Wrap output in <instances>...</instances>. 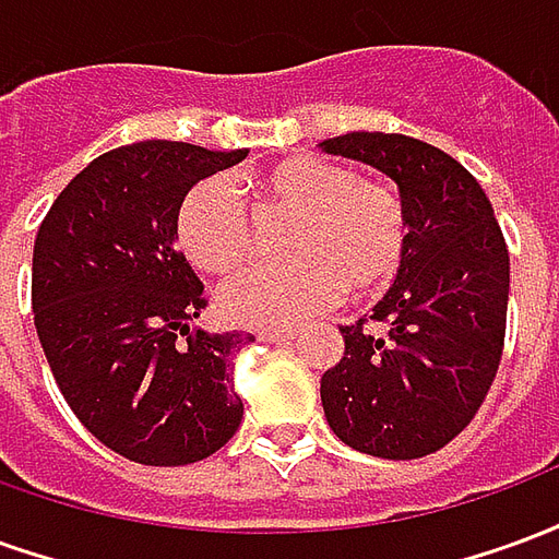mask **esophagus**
<instances>
[{"label": "esophagus", "instance_id": "obj_1", "mask_svg": "<svg viewBox=\"0 0 559 559\" xmlns=\"http://www.w3.org/2000/svg\"><path fill=\"white\" fill-rule=\"evenodd\" d=\"M257 338L269 341V344H284V341L296 338V329H257Z\"/></svg>", "mask_w": 559, "mask_h": 559}]
</instances>
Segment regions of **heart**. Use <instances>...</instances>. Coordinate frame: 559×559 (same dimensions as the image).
Listing matches in <instances>:
<instances>
[{
	"label": "heart",
	"instance_id": "b5f03b06",
	"mask_svg": "<svg viewBox=\"0 0 559 559\" xmlns=\"http://www.w3.org/2000/svg\"><path fill=\"white\" fill-rule=\"evenodd\" d=\"M263 197L302 212L290 263H251L221 290L224 314L242 326H293L338 299L344 287L374 290L395 275L407 248V215L386 185L350 167L296 155L260 173ZM179 248L194 266L230 272L251 248V224L224 179L185 194L176 215Z\"/></svg>",
	"mask_w": 559,
	"mask_h": 559
}]
</instances>
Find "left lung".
<instances>
[{
    "instance_id": "left-lung-1",
    "label": "left lung",
    "mask_w": 559,
    "mask_h": 559,
    "mask_svg": "<svg viewBox=\"0 0 559 559\" xmlns=\"http://www.w3.org/2000/svg\"><path fill=\"white\" fill-rule=\"evenodd\" d=\"M320 148L389 176L407 215L399 275L371 314L386 338L341 326L344 359L320 380L329 428L365 455H431L476 416L503 356V233L481 185L431 143L350 131Z\"/></svg>"
}]
</instances>
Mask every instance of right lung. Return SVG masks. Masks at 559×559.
Masks as SVG:
<instances>
[{"label": "right lung", "mask_w": 559, "mask_h": 559, "mask_svg": "<svg viewBox=\"0 0 559 559\" xmlns=\"http://www.w3.org/2000/svg\"><path fill=\"white\" fill-rule=\"evenodd\" d=\"M245 155L173 140L119 146L80 170L38 227L44 356L86 431L128 461L194 464L242 421L230 356L254 335L194 323L206 299L176 251V215L200 179Z\"/></svg>", "instance_id": "1"}]
</instances>
